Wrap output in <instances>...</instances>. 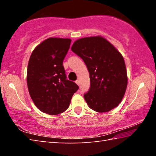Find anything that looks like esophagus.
I'll return each instance as SVG.
<instances>
[{
	"mask_svg": "<svg viewBox=\"0 0 156 156\" xmlns=\"http://www.w3.org/2000/svg\"><path fill=\"white\" fill-rule=\"evenodd\" d=\"M76 83L78 84V85H79V84H80V83H79V80H76Z\"/></svg>",
	"mask_w": 156,
	"mask_h": 156,
	"instance_id": "esophagus-1",
	"label": "esophagus"
}]
</instances>
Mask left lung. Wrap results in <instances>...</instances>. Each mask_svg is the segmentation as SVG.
Instances as JSON below:
<instances>
[{"mask_svg": "<svg viewBox=\"0 0 156 156\" xmlns=\"http://www.w3.org/2000/svg\"><path fill=\"white\" fill-rule=\"evenodd\" d=\"M72 51L83 60L89 72L90 87L84 94L89 108L103 113L117 107L125 94L128 80L120 53L101 36L78 39Z\"/></svg>", "mask_w": 156, "mask_h": 156, "instance_id": "1", "label": "left lung"}]
</instances>
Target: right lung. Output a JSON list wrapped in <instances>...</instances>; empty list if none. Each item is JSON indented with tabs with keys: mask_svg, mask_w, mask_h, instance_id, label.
Here are the masks:
<instances>
[{
	"mask_svg": "<svg viewBox=\"0 0 156 156\" xmlns=\"http://www.w3.org/2000/svg\"><path fill=\"white\" fill-rule=\"evenodd\" d=\"M71 42L69 38H47L34 49L29 60V93L36 107L47 114L57 115L67 110L79 88L67 80L62 65Z\"/></svg>",
	"mask_w": 156,
	"mask_h": 156,
	"instance_id": "add662e5",
	"label": "right lung"
}]
</instances>
